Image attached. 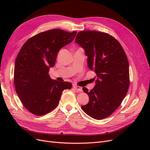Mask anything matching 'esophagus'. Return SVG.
Instances as JSON below:
<instances>
[{
  "label": "esophagus",
  "mask_w": 150,
  "mask_h": 150,
  "mask_svg": "<svg viewBox=\"0 0 150 150\" xmlns=\"http://www.w3.org/2000/svg\"><path fill=\"white\" fill-rule=\"evenodd\" d=\"M73 88H74L77 91H78V92H82L83 88H81V87H80V86L74 85V86H73Z\"/></svg>",
  "instance_id": "34e87169"
}]
</instances>
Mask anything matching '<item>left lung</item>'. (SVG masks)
I'll list each match as a JSON object with an SVG mask.
<instances>
[{"label": "left lung", "instance_id": "8db88e82", "mask_svg": "<svg viewBox=\"0 0 150 150\" xmlns=\"http://www.w3.org/2000/svg\"><path fill=\"white\" fill-rule=\"evenodd\" d=\"M75 42L84 50L89 69L96 74L93 89L83 88L89 101L81 109L94 119H104L120 106L128 91V58L120 42L106 33L81 31Z\"/></svg>", "mask_w": 150, "mask_h": 150}]
</instances>
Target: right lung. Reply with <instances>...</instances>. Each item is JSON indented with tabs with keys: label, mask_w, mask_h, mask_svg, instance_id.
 I'll list each match as a JSON object with an SVG mask.
<instances>
[{
	"label": "right lung",
	"mask_w": 150,
	"mask_h": 150,
	"mask_svg": "<svg viewBox=\"0 0 150 150\" xmlns=\"http://www.w3.org/2000/svg\"><path fill=\"white\" fill-rule=\"evenodd\" d=\"M77 34L54 29L42 32L27 40L17 56L14 84L22 104L37 116L53 110L63 91L71 89L69 82L53 80L48 72L59 50L71 43Z\"/></svg>",
	"instance_id": "right-lung-1"
}]
</instances>
